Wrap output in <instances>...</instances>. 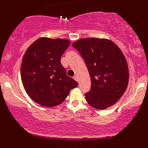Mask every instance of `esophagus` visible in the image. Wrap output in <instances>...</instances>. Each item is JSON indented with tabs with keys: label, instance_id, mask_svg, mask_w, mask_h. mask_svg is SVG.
I'll return each mask as SVG.
<instances>
[{
	"label": "esophagus",
	"instance_id": "esophagus-1",
	"mask_svg": "<svg viewBox=\"0 0 148 148\" xmlns=\"http://www.w3.org/2000/svg\"><path fill=\"white\" fill-rule=\"evenodd\" d=\"M73 79L75 81H77V82H78V77H77V75H75L73 77Z\"/></svg>",
	"mask_w": 148,
	"mask_h": 148
}]
</instances>
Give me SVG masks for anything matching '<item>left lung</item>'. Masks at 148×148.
I'll return each instance as SVG.
<instances>
[{
    "instance_id": "1",
    "label": "left lung",
    "mask_w": 148,
    "mask_h": 148,
    "mask_svg": "<svg viewBox=\"0 0 148 148\" xmlns=\"http://www.w3.org/2000/svg\"><path fill=\"white\" fill-rule=\"evenodd\" d=\"M73 46L84 58L92 86L86 93V101L102 110L114 105L124 94L129 82V69L124 54L110 40L85 38Z\"/></svg>"
}]
</instances>
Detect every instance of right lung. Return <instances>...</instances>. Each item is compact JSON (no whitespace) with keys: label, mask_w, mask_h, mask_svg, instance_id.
Returning a JSON list of instances; mask_svg holds the SVG:
<instances>
[{"label":"right lung","mask_w":148,"mask_h":148,"mask_svg":"<svg viewBox=\"0 0 148 148\" xmlns=\"http://www.w3.org/2000/svg\"><path fill=\"white\" fill-rule=\"evenodd\" d=\"M70 41L40 38L26 50L21 77L26 92L36 103L52 107L61 104L78 83L66 75L60 63Z\"/></svg>","instance_id":"add662e5"}]
</instances>
